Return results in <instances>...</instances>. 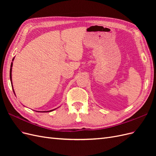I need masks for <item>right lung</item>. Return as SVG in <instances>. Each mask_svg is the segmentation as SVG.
Segmentation results:
<instances>
[{
	"mask_svg": "<svg viewBox=\"0 0 156 156\" xmlns=\"http://www.w3.org/2000/svg\"><path fill=\"white\" fill-rule=\"evenodd\" d=\"M12 64H13V63L12 62V64H11V68H10V81H11V82H12ZM12 83V82L11 83ZM13 87V86H12ZM13 91H14L13 90ZM54 110V109H53ZM53 110H51V111H49V112L50 111H53ZM49 111H44L45 112H49Z\"/></svg>",
	"mask_w": 156,
	"mask_h": 156,
	"instance_id": "right-lung-1",
	"label": "right lung"
}]
</instances>
